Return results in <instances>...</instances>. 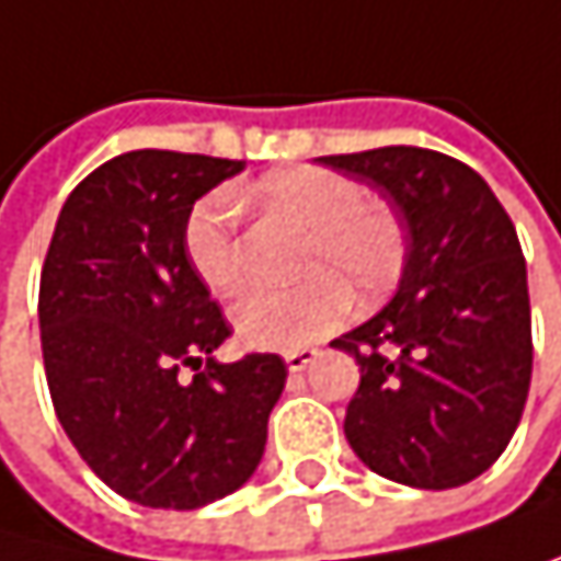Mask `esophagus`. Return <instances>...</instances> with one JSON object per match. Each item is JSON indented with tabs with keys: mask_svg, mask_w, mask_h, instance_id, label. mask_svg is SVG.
<instances>
[{
	"mask_svg": "<svg viewBox=\"0 0 561 561\" xmlns=\"http://www.w3.org/2000/svg\"><path fill=\"white\" fill-rule=\"evenodd\" d=\"M316 358H319V348H293V352H286V366H289V373H306Z\"/></svg>",
	"mask_w": 561,
	"mask_h": 561,
	"instance_id": "esophagus-1",
	"label": "esophagus"
}]
</instances>
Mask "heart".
I'll return each instance as SVG.
<instances>
[{
	"instance_id": "heart-1",
	"label": "heart",
	"mask_w": 561,
	"mask_h": 561,
	"mask_svg": "<svg viewBox=\"0 0 561 561\" xmlns=\"http://www.w3.org/2000/svg\"><path fill=\"white\" fill-rule=\"evenodd\" d=\"M255 195L272 219L306 232L296 255V275L306 278L289 289H259L236 306L232 325L245 345L306 348L345 319V289L373 299L392 286L405 262V229L389 206L369 203L355 179L322 165H299L265 175ZM182 245L195 275L216 296L232 299L245 289V245L226 188L192 206Z\"/></svg>"
}]
</instances>
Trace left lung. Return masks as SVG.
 Wrapping results in <instances>:
<instances>
[{
    "label": "left lung",
    "instance_id": "1",
    "mask_svg": "<svg viewBox=\"0 0 561 561\" xmlns=\"http://www.w3.org/2000/svg\"><path fill=\"white\" fill-rule=\"evenodd\" d=\"M319 162L379 188L405 229L396 299L332 342L363 373L348 446L392 482L466 485L505 453L533 379L515 226L485 179L443 152L386 146Z\"/></svg>",
    "mask_w": 561,
    "mask_h": 561
}]
</instances>
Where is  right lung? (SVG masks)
<instances>
[{
    "mask_svg": "<svg viewBox=\"0 0 561 561\" xmlns=\"http://www.w3.org/2000/svg\"><path fill=\"white\" fill-rule=\"evenodd\" d=\"M242 165L169 149L115 156L72 188L43 262L38 329L56 415L85 466L149 508L236 492L286 389L275 352L213 358L232 325L182 245L195 198Z\"/></svg>",
    "mask_w": 561,
    "mask_h": 561,
    "instance_id": "right-lung-1",
    "label": "right lung"
}]
</instances>
